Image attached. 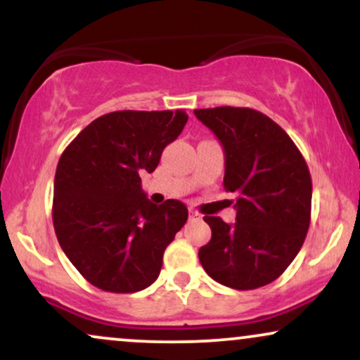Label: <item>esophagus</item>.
<instances>
[{
    "instance_id": "34e87169",
    "label": "esophagus",
    "mask_w": 360,
    "mask_h": 360,
    "mask_svg": "<svg viewBox=\"0 0 360 360\" xmlns=\"http://www.w3.org/2000/svg\"><path fill=\"white\" fill-rule=\"evenodd\" d=\"M189 218H200V213L194 212V210H189Z\"/></svg>"
}]
</instances>
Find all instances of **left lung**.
Returning a JSON list of instances; mask_svg holds the SVG:
<instances>
[{
	"mask_svg": "<svg viewBox=\"0 0 360 360\" xmlns=\"http://www.w3.org/2000/svg\"><path fill=\"white\" fill-rule=\"evenodd\" d=\"M225 152L226 191L237 194L229 225L205 217L212 240L198 252L210 278L233 289L278 279L298 255L311 214V176L286 131L250 108L194 110Z\"/></svg>",
	"mask_w": 360,
	"mask_h": 360,
	"instance_id": "1",
	"label": "left lung"
}]
</instances>
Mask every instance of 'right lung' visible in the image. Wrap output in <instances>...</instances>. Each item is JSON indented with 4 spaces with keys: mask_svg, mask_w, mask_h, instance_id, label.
<instances>
[{
    "mask_svg": "<svg viewBox=\"0 0 360 360\" xmlns=\"http://www.w3.org/2000/svg\"><path fill=\"white\" fill-rule=\"evenodd\" d=\"M186 122L183 110L113 111L91 122L62 152L53 229L93 286L137 292L159 278L164 250L188 220V208L177 200L150 203L140 172L155 171Z\"/></svg>",
    "mask_w": 360,
    "mask_h": 360,
    "instance_id": "1",
    "label": "right lung"
}]
</instances>
